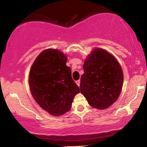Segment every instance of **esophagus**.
<instances>
[{
    "label": "esophagus",
    "instance_id": "obj_1",
    "mask_svg": "<svg viewBox=\"0 0 147 147\" xmlns=\"http://www.w3.org/2000/svg\"><path fill=\"white\" fill-rule=\"evenodd\" d=\"M75 82L76 83V84L78 85V86H80V80H76Z\"/></svg>",
    "mask_w": 147,
    "mask_h": 147
}]
</instances>
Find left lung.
<instances>
[{"mask_svg": "<svg viewBox=\"0 0 147 147\" xmlns=\"http://www.w3.org/2000/svg\"><path fill=\"white\" fill-rule=\"evenodd\" d=\"M80 92L92 107L109 108L117 100L123 86V74L117 59L106 50L96 48L84 61Z\"/></svg>", "mask_w": 147, "mask_h": 147, "instance_id": "left-lung-1", "label": "left lung"}]
</instances>
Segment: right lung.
I'll return each instance as SVG.
<instances>
[{
  "mask_svg": "<svg viewBox=\"0 0 147 147\" xmlns=\"http://www.w3.org/2000/svg\"><path fill=\"white\" fill-rule=\"evenodd\" d=\"M67 56L57 49H47L34 61L29 74L33 98L52 115L60 116L71 108L80 89L72 78Z\"/></svg>",
  "mask_w": 147,
  "mask_h": 147,
  "instance_id": "1",
  "label": "right lung"
}]
</instances>
